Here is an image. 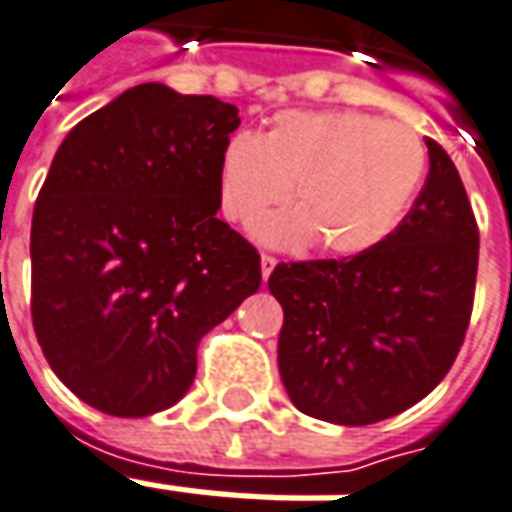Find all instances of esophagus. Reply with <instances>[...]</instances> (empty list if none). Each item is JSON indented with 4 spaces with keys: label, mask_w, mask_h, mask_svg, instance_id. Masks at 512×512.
Segmentation results:
<instances>
[{
    "label": "esophagus",
    "mask_w": 512,
    "mask_h": 512,
    "mask_svg": "<svg viewBox=\"0 0 512 512\" xmlns=\"http://www.w3.org/2000/svg\"><path fill=\"white\" fill-rule=\"evenodd\" d=\"M273 268H276V257L273 255L260 257V271H263V279H268V276H271Z\"/></svg>",
    "instance_id": "1"
}]
</instances>
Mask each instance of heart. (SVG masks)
<instances>
[{
	"mask_svg": "<svg viewBox=\"0 0 512 512\" xmlns=\"http://www.w3.org/2000/svg\"><path fill=\"white\" fill-rule=\"evenodd\" d=\"M427 174V147L416 131L384 117L330 109L282 112L260 139L233 134L217 163L222 217L252 228L273 247L317 241L325 255H362L403 222Z\"/></svg>",
	"mask_w": 512,
	"mask_h": 512,
	"instance_id": "1",
	"label": "heart"
}]
</instances>
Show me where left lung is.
Segmentation results:
<instances>
[{
  "label": "left lung",
  "instance_id": "1",
  "mask_svg": "<svg viewBox=\"0 0 512 512\" xmlns=\"http://www.w3.org/2000/svg\"><path fill=\"white\" fill-rule=\"evenodd\" d=\"M429 174L397 230L341 260L279 263V373L298 411L365 427L403 413L454 365L470 325L478 222L459 171L424 139Z\"/></svg>",
  "mask_w": 512,
  "mask_h": 512
}]
</instances>
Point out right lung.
<instances>
[{"instance_id": "1", "label": "right lung", "mask_w": 512, "mask_h": 512, "mask_svg": "<svg viewBox=\"0 0 512 512\" xmlns=\"http://www.w3.org/2000/svg\"><path fill=\"white\" fill-rule=\"evenodd\" d=\"M239 109L136 85L69 131L31 220V322L83 403L139 419L195 378L198 343L260 287V255L217 217Z\"/></svg>"}]
</instances>
